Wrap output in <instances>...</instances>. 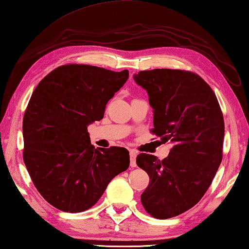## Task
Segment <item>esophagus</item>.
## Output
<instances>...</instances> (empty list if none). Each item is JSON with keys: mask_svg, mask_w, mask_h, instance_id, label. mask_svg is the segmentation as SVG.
I'll return each mask as SVG.
<instances>
[{"mask_svg": "<svg viewBox=\"0 0 249 249\" xmlns=\"http://www.w3.org/2000/svg\"><path fill=\"white\" fill-rule=\"evenodd\" d=\"M130 166H137V152L133 150H130Z\"/></svg>", "mask_w": 249, "mask_h": 249, "instance_id": "34e87169", "label": "esophagus"}]
</instances>
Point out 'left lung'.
<instances>
[{
  "label": "left lung",
  "instance_id": "1",
  "mask_svg": "<svg viewBox=\"0 0 249 249\" xmlns=\"http://www.w3.org/2000/svg\"><path fill=\"white\" fill-rule=\"evenodd\" d=\"M133 78L149 95L152 132L173 144L163 160L137 156L150 177L141 202L153 217L169 219L196 206L210 187L222 160L223 115L211 87L193 72L155 69Z\"/></svg>",
  "mask_w": 249,
  "mask_h": 249
}]
</instances>
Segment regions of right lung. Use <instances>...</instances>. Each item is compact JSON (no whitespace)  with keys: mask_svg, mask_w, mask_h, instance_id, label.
<instances>
[{"mask_svg":"<svg viewBox=\"0 0 249 249\" xmlns=\"http://www.w3.org/2000/svg\"><path fill=\"white\" fill-rule=\"evenodd\" d=\"M128 78V70L67 64L35 89L23 120V158L35 187L51 206L85 211L113 177L128 169L127 149H95L87 132L90 124L103 119L108 100Z\"/></svg>","mask_w":249,"mask_h":249,"instance_id":"right-lung-1","label":"right lung"}]
</instances>
